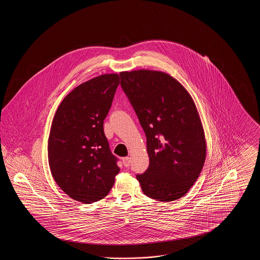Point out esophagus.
<instances>
[{"mask_svg":"<svg viewBox=\"0 0 260 260\" xmlns=\"http://www.w3.org/2000/svg\"><path fill=\"white\" fill-rule=\"evenodd\" d=\"M123 164H124L125 168H128L129 165H131V158L129 157H124V158H123Z\"/></svg>","mask_w":260,"mask_h":260,"instance_id":"1","label":"esophagus"}]
</instances>
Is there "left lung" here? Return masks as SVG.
<instances>
[{"label":"left lung","mask_w":260,"mask_h":260,"mask_svg":"<svg viewBox=\"0 0 260 260\" xmlns=\"http://www.w3.org/2000/svg\"><path fill=\"white\" fill-rule=\"evenodd\" d=\"M120 76L146 136L148 169L136 175L143 193L162 202L183 197L198 179L207 154L193 99L164 72L137 70Z\"/></svg>","instance_id":"1"}]
</instances>
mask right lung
Segmentation results:
<instances>
[{"label": "right lung", "instance_id": "right-lung-1", "mask_svg": "<svg viewBox=\"0 0 260 260\" xmlns=\"http://www.w3.org/2000/svg\"><path fill=\"white\" fill-rule=\"evenodd\" d=\"M118 74L93 78L62 100L52 120L48 143L50 172L72 199L91 204L106 197L120 172L104 135Z\"/></svg>", "mask_w": 260, "mask_h": 260}]
</instances>
